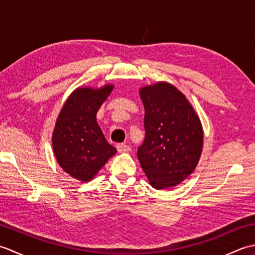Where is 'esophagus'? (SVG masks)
I'll return each instance as SVG.
<instances>
[{
	"label": "esophagus",
	"mask_w": 255,
	"mask_h": 255,
	"mask_svg": "<svg viewBox=\"0 0 255 255\" xmlns=\"http://www.w3.org/2000/svg\"><path fill=\"white\" fill-rule=\"evenodd\" d=\"M116 148L118 150V152H128V151H130V147L125 143H119L116 145Z\"/></svg>",
	"instance_id": "1"
}]
</instances>
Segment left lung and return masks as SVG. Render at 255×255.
<instances>
[{
  "mask_svg": "<svg viewBox=\"0 0 255 255\" xmlns=\"http://www.w3.org/2000/svg\"><path fill=\"white\" fill-rule=\"evenodd\" d=\"M144 106L143 143L138 160L155 189L176 186L194 172L203 151L198 115L182 92L167 82L139 90Z\"/></svg>",
  "mask_w": 255,
  "mask_h": 255,
  "instance_id": "8db88e82",
  "label": "left lung"
}]
</instances>
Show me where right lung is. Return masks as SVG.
Wrapping results in <instances>:
<instances>
[{
	"mask_svg": "<svg viewBox=\"0 0 255 255\" xmlns=\"http://www.w3.org/2000/svg\"><path fill=\"white\" fill-rule=\"evenodd\" d=\"M114 89L81 86L62 106L52 132V148L59 165L81 182H90L117 152L106 141L96 114Z\"/></svg>",
	"mask_w": 255,
	"mask_h": 255,
	"instance_id": "1",
	"label": "right lung"
}]
</instances>
